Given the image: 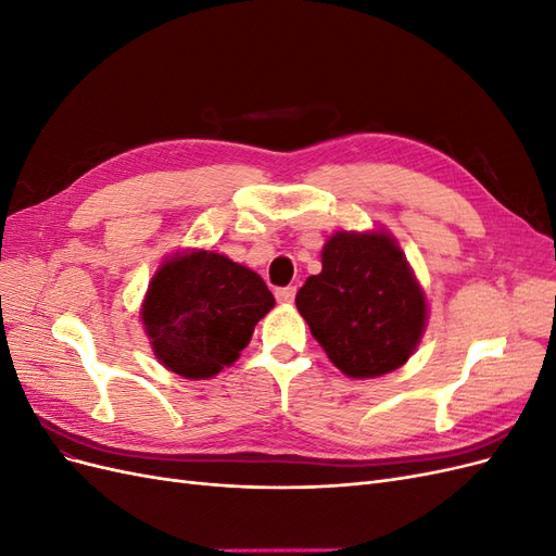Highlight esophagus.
<instances>
[{
	"instance_id": "esophagus-1",
	"label": "esophagus",
	"mask_w": 556,
	"mask_h": 556,
	"mask_svg": "<svg viewBox=\"0 0 556 556\" xmlns=\"http://www.w3.org/2000/svg\"><path fill=\"white\" fill-rule=\"evenodd\" d=\"M294 294H296V288H280V290H276V299L280 301V304H292L294 301Z\"/></svg>"
}]
</instances>
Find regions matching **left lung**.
Masks as SVG:
<instances>
[{
    "label": "left lung",
    "mask_w": 556,
    "mask_h": 556,
    "mask_svg": "<svg viewBox=\"0 0 556 556\" xmlns=\"http://www.w3.org/2000/svg\"><path fill=\"white\" fill-rule=\"evenodd\" d=\"M296 308L331 364L366 380L406 364L427 329L422 285L390 231H336Z\"/></svg>",
    "instance_id": "1"
}]
</instances>
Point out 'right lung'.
Listing matches in <instances>:
<instances>
[{"mask_svg":"<svg viewBox=\"0 0 556 556\" xmlns=\"http://www.w3.org/2000/svg\"><path fill=\"white\" fill-rule=\"evenodd\" d=\"M276 306L252 268L215 250H180L150 280L141 323L155 359L188 380H206L239 359L260 319Z\"/></svg>","mask_w":556,"mask_h":556,"instance_id":"1","label":"right lung"}]
</instances>
